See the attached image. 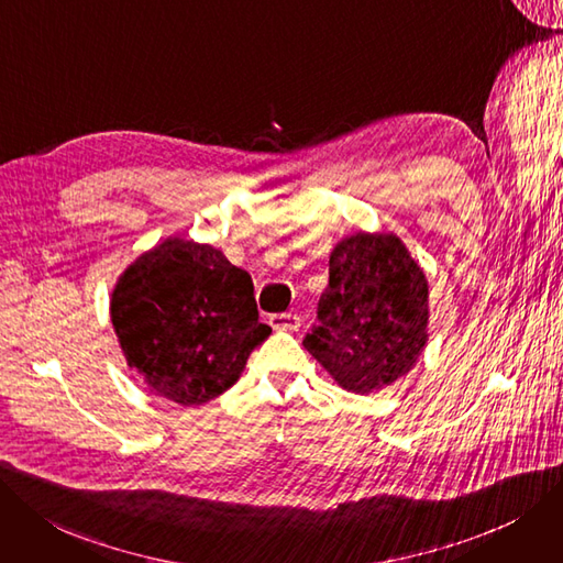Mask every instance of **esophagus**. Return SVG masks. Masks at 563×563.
<instances>
[{"instance_id":"esophagus-1","label":"esophagus","mask_w":563,"mask_h":563,"mask_svg":"<svg viewBox=\"0 0 563 563\" xmlns=\"http://www.w3.org/2000/svg\"><path fill=\"white\" fill-rule=\"evenodd\" d=\"M269 325H273L275 330H298L300 328V317L294 311L273 313V317H269Z\"/></svg>"}]
</instances>
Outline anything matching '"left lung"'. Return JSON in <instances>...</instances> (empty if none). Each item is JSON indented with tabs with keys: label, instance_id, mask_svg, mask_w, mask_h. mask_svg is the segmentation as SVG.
<instances>
[{
	"label": "left lung",
	"instance_id": "left-lung-1",
	"mask_svg": "<svg viewBox=\"0 0 563 563\" xmlns=\"http://www.w3.org/2000/svg\"><path fill=\"white\" fill-rule=\"evenodd\" d=\"M427 298L424 273L399 238L355 233L330 254L319 323L302 344L344 390H380L418 363Z\"/></svg>",
	"mask_w": 563,
	"mask_h": 563
}]
</instances>
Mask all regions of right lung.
Instances as JSON below:
<instances>
[{"mask_svg":"<svg viewBox=\"0 0 563 563\" xmlns=\"http://www.w3.org/2000/svg\"><path fill=\"white\" fill-rule=\"evenodd\" d=\"M126 365L183 407L227 393L273 328L258 321L250 273L210 244L168 238L133 261L110 300Z\"/></svg>","mask_w":563,"mask_h":563,"instance_id":"add662e5","label":"right lung"}]
</instances>
